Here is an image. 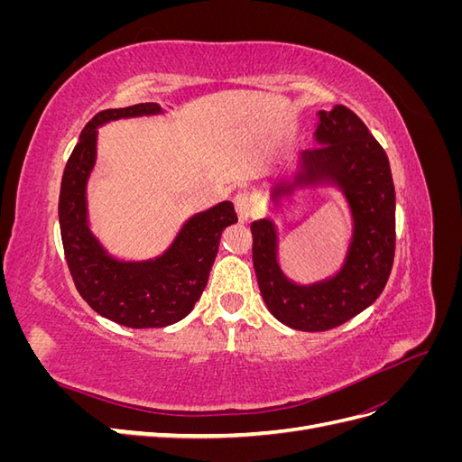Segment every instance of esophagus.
Segmentation results:
<instances>
[{"instance_id":"34e87169","label":"esophagus","mask_w":462,"mask_h":462,"mask_svg":"<svg viewBox=\"0 0 462 462\" xmlns=\"http://www.w3.org/2000/svg\"><path fill=\"white\" fill-rule=\"evenodd\" d=\"M235 208H236V212H239L241 221H246L250 216L254 214L256 200L248 190H239L235 194Z\"/></svg>"}]
</instances>
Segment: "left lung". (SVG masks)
<instances>
[{
    "mask_svg": "<svg viewBox=\"0 0 462 462\" xmlns=\"http://www.w3.org/2000/svg\"><path fill=\"white\" fill-rule=\"evenodd\" d=\"M316 143L302 152L297 185H337L351 206L355 233L341 272L309 287L291 283L277 263L273 221L250 226L262 299L282 324L300 331H328L368 309L382 295L395 258V187L382 144L345 106L319 111ZM292 189L277 183L272 199Z\"/></svg>",
    "mask_w": 462,
    "mask_h": 462,
    "instance_id": "left-lung-1",
    "label": "left lung"
}]
</instances>
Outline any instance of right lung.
<instances>
[{
    "instance_id": "add662e5",
    "label": "right lung",
    "mask_w": 462,
    "mask_h": 462,
    "mask_svg": "<svg viewBox=\"0 0 462 462\" xmlns=\"http://www.w3.org/2000/svg\"><path fill=\"white\" fill-rule=\"evenodd\" d=\"M153 102L104 109L82 129L69 156L60 192V227L69 272L92 310L125 328H165L183 319L200 299L221 231L236 223L231 202L192 216L173 245L156 260L111 258L88 229L87 180L96 162V127L121 117L160 114Z\"/></svg>"
}]
</instances>
